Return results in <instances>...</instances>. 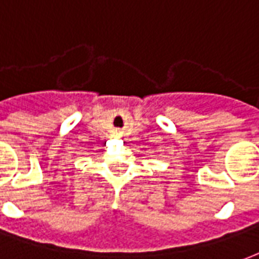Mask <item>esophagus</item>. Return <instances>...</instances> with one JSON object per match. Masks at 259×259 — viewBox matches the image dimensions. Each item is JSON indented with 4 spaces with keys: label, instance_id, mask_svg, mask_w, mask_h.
<instances>
[{
    "label": "esophagus",
    "instance_id": "34e87169",
    "mask_svg": "<svg viewBox=\"0 0 259 259\" xmlns=\"http://www.w3.org/2000/svg\"><path fill=\"white\" fill-rule=\"evenodd\" d=\"M113 133H115V135H119V133H120V132H119V130L116 129V130H113Z\"/></svg>",
    "mask_w": 259,
    "mask_h": 259
}]
</instances>
